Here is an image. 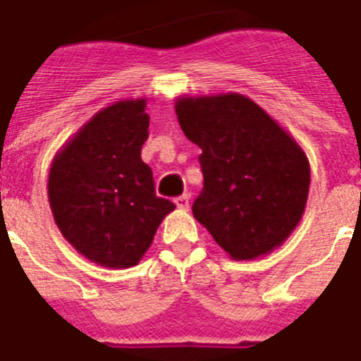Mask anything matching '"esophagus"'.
<instances>
[{
  "instance_id": "esophagus-1",
  "label": "esophagus",
  "mask_w": 361,
  "mask_h": 361,
  "mask_svg": "<svg viewBox=\"0 0 361 361\" xmlns=\"http://www.w3.org/2000/svg\"><path fill=\"white\" fill-rule=\"evenodd\" d=\"M175 205H177L180 211H186V209L190 207L188 194H183V195H178V197H175Z\"/></svg>"
}]
</instances>
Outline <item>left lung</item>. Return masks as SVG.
Listing matches in <instances>:
<instances>
[{"instance_id":"obj_1","label":"left lung","mask_w":361,"mask_h":361,"mask_svg":"<svg viewBox=\"0 0 361 361\" xmlns=\"http://www.w3.org/2000/svg\"><path fill=\"white\" fill-rule=\"evenodd\" d=\"M178 124L201 149L203 190L192 212L233 259H254L300 224L311 169L305 152L241 94L178 97Z\"/></svg>"}]
</instances>
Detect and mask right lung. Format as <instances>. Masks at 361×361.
<instances>
[{"label":"right lung","instance_id":"add662e5","mask_svg":"<svg viewBox=\"0 0 361 361\" xmlns=\"http://www.w3.org/2000/svg\"><path fill=\"white\" fill-rule=\"evenodd\" d=\"M147 99L96 113L54 156L49 203L61 235L103 267H131L147 252L166 214L152 169L141 160L149 137Z\"/></svg>","mask_w":361,"mask_h":361}]
</instances>
